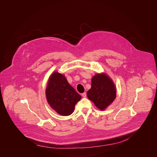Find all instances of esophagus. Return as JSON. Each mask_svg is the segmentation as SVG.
<instances>
[{
  "mask_svg": "<svg viewBox=\"0 0 157 157\" xmlns=\"http://www.w3.org/2000/svg\"><path fill=\"white\" fill-rule=\"evenodd\" d=\"M82 95L83 97H86V92H83V94H82Z\"/></svg>",
  "mask_w": 157,
  "mask_h": 157,
  "instance_id": "obj_1",
  "label": "esophagus"
}]
</instances>
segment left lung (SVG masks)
I'll return each instance as SVG.
<instances>
[{
    "label": "left lung",
    "mask_w": 157,
    "mask_h": 157,
    "mask_svg": "<svg viewBox=\"0 0 157 157\" xmlns=\"http://www.w3.org/2000/svg\"><path fill=\"white\" fill-rule=\"evenodd\" d=\"M91 88L87 92L90 100L100 110H105L116 97V89L106 74H96L92 78Z\"/></svg>",
    "instance_id": "obj_1"
}]
</instances>
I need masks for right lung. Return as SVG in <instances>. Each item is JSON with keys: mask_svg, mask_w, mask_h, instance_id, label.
Instances as JSON below:
<instances>
[{"mask_svg": "<svg viewBox=\"0 0 157 157\" xmlns=\"http://www.w3.org/2000/svg\"><path fill=\"white\" fill-rule=\"evenodd\" d=\"M46 95L51 108L64 116L74 112L75 104L81 98V96L69 84L65 77L57 72H54L49 78Z\"/></svg>", "mask_w": 157, "mask_h": 157, "instance_id": "right-lung-1", "label": "right lung"}]
</instances>
